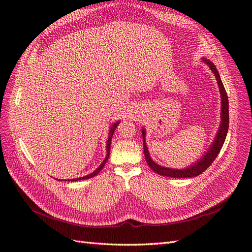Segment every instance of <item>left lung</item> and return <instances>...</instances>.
Wrapping results in <instances>:
<instances>
[{"label": "left lung", "mask_w": 252, "mask_h": 252, "mask_svg": "<svg viewBox=\"0 0 252 252\" xmlns=\"http://www.w3.org/2000/svg\"><path fill=\"white\" fill-rule=\"evenodd\" d=\"M206 63H207L210 67L211 71L215 73L218 84H219V88H220V96H222V123H220V127L219 129V132L217 134V138L215 139V142L211 145V147L209 148L208 152L204 156V158H202L200 161H197V163H195L194 165L190 166L189 168L186 169H170V168H166V167L159 166L157 163H155L152 161L149 152L146 146V143H145V130L143 129V145H144V155H145V158H146V162L149 165L150 168L154 170L155 172H157L158 174L161 175H165V177H170V178H193L196 177V175H200L202 172H204L208 167L213 163L216 158L218 157V155L220 154V149H222L226 135H227V131L228 128H229V107H228V96H227V93L225 90V87L223 85L222 81H220V74L217 70L216 66L213 65L209 61L204 60Z\"/></svg>", "instance_id": "left-lung-1"}]
</instances>
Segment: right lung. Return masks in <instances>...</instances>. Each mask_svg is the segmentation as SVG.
<instances>
[{"mask_svg":"<svg viewBox=\"0 0 252 252\" xmlns=\"http://www.w3.org/2000/svg\"><path fill=\"white\" fill-rule=\"evenodd\" d=\"M118 125H119V123L117 122V123H116V124H113V125H112V127L110 128V131H109V138H108V141H107V156H106L105 159L103 161V163L100 165V167H98V168H96V170H94L93 173H90V174L86 175V177L78 178V179H72L71 181H79V180H87V179H90V178L94 177V175H96L98 172H100V171L103 169V167L105 166L106 162H107V159H108V158H109V155H110V144H111V138H112V135H113V133H114V130H116V128H117V126H118ZM68 181H70V180H68Z\"/></svg>","mask_w":252,"mask_h":252,"instance_id":"add662e5","label":"right lung"}]
</instances>
